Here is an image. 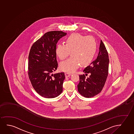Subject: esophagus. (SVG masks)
Wrapping results in <instances>:
<instances>
[{
	"label": "esophagus",
	"mask_w": 134,
	"mask_h": 134,
	"mask_svg": "<svg viewBox=\"0 0 134 134\" xmlns=\"http://www.w3.org/2000/svg\"><path fill=\"white\" fill-rule=\"evenodd\" d=\"M71 75V74L68 73V72H66V73H65V76L66 77H69Z\"/></svg>",
	"instance_id": "esophagus-1"
}]
</instances>
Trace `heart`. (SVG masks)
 I'll return each mask as SVG.
<instances>
[{"instance_id":"b5f03b06","label":"heart","mask_w":134,"mask_h":134,"mask_svg":"<svg viewBox=\"0 0 134 134\" xmlns=\"http://www.w3.org/2000/svg\"><path fill=\"white\" fill-rule=\"evenodd\" d=\"M65 43V44H58L56 48V54L60 60L65 59L71 53V57L60 63L61 70L71 73L80 64L86 66L92 62L97 51V43L93 37L72 34L66 38Z\"/></svg>"}]
</instances>
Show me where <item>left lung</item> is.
Here are the masks:
<instances>
[{"label": "left lung", "instance_id": "left-lung-1", "mask_svg": "<svg viewBox=\"0 0 134 134\" xmlns=\"http://www.w3.org/2000/svg\"><path fill=\"white\" fill-rule=\"evenodd\" d=\"M99 52L97 59L85 69L83 72L86 75H81L80 82L77 85L80 94L86 98H91L97 95L102 90L108 75L109 59L108 52L104 44L101 40Z\"/></svg>", "mask_w": 134, "mask_h": 134}]
</instances>
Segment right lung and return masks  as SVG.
Here are the masks:
<instances>
[{
    "label": "right lung",
    "instance_id": "add662e5",
    "mask_svg": "<svg viewBox=\"0 0 134 134\" xmlns=\"http://www.w3.org/2000/svg\"><path fill=\"white\" fill-rule=\"evenodd\" d=\"M66 34L62 31L48 32L33 44L30 50L29 77L35 91L43 97H56L62 92L64 72H53L58 67L56 44Z\"/></svg>",
    "mask_w": 134,
    "mask_h": 134
}]
</instances>
